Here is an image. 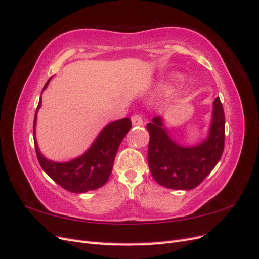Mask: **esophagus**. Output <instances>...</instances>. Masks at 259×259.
Wrapping results in <instances>:
<instances>
[{"instance_id": "34e87169", "label": "esophagus", "mask_w": 259, "mask_h": 259, "mask_svg": "<svg viewBox=\"0 0 259 259\" xmlns=\"http://www.w3.org/2000/svg\"><path fill=\"white\" fill-rule=\"evenodd\" d=\"M131 122L133 126H142L143 124V119L140 115H133L131 117Z\"/></svg>"}]
</instances>
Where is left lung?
<instances>
[{
  "mask_svg": "<svg viewBox=\"0 0 259 259\" xmlns=\"http://www.w3.org/2000/svg\"><path fill=\"white\" fill-rule=\"evenodd\" d=\"M146 129L149 132V171L158 184L166 188H196L211 173L223 155L225 114L219 97L213 102L207 137L197 145L183 146L178 143L160 116L147 123Z\"/></svg>",
  "mask_w": 259,
  "mask_h": 259,
  "instance_id": "obj_1",
  "label": "left lung"
}]
</instances>
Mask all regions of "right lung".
I'll return each instance as SVG.
<instances>
[{
    "mask_svg": "<svg viewBox=\"0 0 259 259\" xmlns=\"http://www.w3.org/2000/svg\"><path fill=\"white\" fill-rule=\"evenodd\" d=\"M51 79L52 78H49L45 84L43 91L48 86ZM40 105L41 96L36 108L34 123H33L35 151L41 169L57 184L71 193L81 194L103 186L112 173L115 156L121 141L131 129L130 119L122 118L106 124L84 154L70 161L57 162L47 159L40 153L37 145L35 128L37 112Z\"/></svg>",
    "mask_w": 259,
    "mask_h": 259,
    "instance_id": "right-lung-1",
    "label": "right lung"
}]
</instances>
